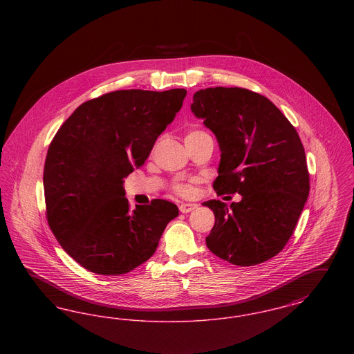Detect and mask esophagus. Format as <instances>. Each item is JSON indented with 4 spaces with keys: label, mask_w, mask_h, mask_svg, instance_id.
<instances>
[{
    "label": "esophagus",
    "mask_w": 354,
    "mask_h": 354,
    "mask_svg": "<svg viewBox=\"0 0 354 354\" xmlns=\"http://www.w3.org/2000/svg\"><path fill=\"white\" fill-rule=\"evenodd\" d=\"M196 208H198V204H195V203H182L179 205V209L183 214H188V212H191V211H194Z\"/></svg>",
    "instance_id": "34e87169"
}]
</instances>
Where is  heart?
<instances>
[{
	"instance_id": "obj_1",
	"label": "heart",
	"mask_w": 354,
	"mask_h": 354,
	"mask_svg": "<svg viewBox=\"0 0 354 354\" xmlns=\"http://www.w3.org/2000/svg\"><path fill=\"white\" fill-rule=\"evenodd\" d=\"M202 134H204V131L191 130V131H188L187 135H185V142L188 140V139H191V138H195V136ZM196 182L198 180H195V179H192V180H178V182H175L172 185V189H174V192L176 195H179L182 198H191L196 192Z\"/></svg>"
}]
</instances>
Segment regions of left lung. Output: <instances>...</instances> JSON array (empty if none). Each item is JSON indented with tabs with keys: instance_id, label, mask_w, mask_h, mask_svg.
Wrapping results in <instances>:
<instances>
[{
	"instance_id": "left-lung-1",
	"label": "left lung",
	"mask_w": 354,
	"mask_h": 354,
	"mask_svg": "<svg viewBox=\"0 0 354 354\" xmlns=\"http://www.w3.org/2000/svg\"><path fill=\"white\" fill-rule=\"evenodd\" d=\"M191 110L219 142L214 189L219 196L241 195L230 207L220 201L203 203L215 214L207 247L240 267L270 260L286 247L309 195L300 136L268 98L248 88L199 90Z\"/></svg>"
}]
</instances>
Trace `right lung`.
I'll return each mask as SVG.
<instances>
[{"label":"right lung","mask_w":354,"mask_h":354,"mask_svg":"<svg viewBox=\"0 0 354 354\" xmlns=\"http://www.w3.org/2000/svg\"><path fill=\"white\" fill-rule=\"evenodd\" d=\"M185 94V88L111 91L77 107L53 138L44 167L46 219L84 270L131 272L151 257L179 215L163 199L131 211L123 178L145 165Z\"/></svg>","instance_id":"1"}]
</instances>
